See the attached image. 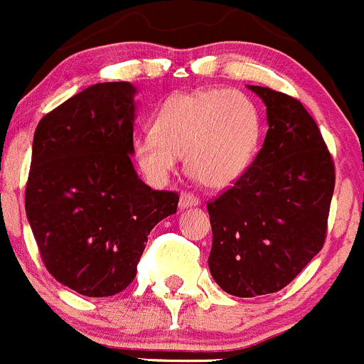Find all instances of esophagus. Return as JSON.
<instances>
[{"label":"esophagus","mask_w":364,"mask_h":364,"mask_svg":"<svg viewBox=\"0 0 364 364\" xmlns=\"http://www.w3.org/2000/svg\"><path fill=\"white\" fill-rule=\"evenodd\" d=\"M200 205V200L196 198L195 195L191 193H182L178 200V207L180 209H189V207H198Z\"/></svg>","instance_id":"34e87169"}]
</instances>
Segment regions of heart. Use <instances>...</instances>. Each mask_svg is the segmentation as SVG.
I'll use <instances>...</instances> for the list:
<instances>
[{"label":"heart","mask_w":364,"mask_h":364,"mask_svg":"<svg viewBox=\"0 0 364 364\" xmlns=\"http://www.w3.org/2000/svg\"><path fill=\"white\" fill-rule=\"evenodd\" d=\"M261 114L240 91L178 92L162 103L151 134L139 137L134 157L151 184H162L184 155L188 175L205 189H225L252 164L261 141Z\"/></svg>","instance_id":"heart-1"}]
</instances>
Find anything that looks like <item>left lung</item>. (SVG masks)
<instances>
[{"label":"left lung","mask_w":364,"mask_h":364,"mask_svg":"<svg viewBox=\"0 0 364 364\" xmlns=\"http://www.w3.org/2000/svg\"><path fill=\"white\" fill-rule=\"evenodd\" d=\"M247 87L266 105L264 144L236 184L207 203L210 275L241 299L282 289L321 250L334 193V162L302 103Z\"/></svg>","instance_id":"obj_1"}]
</instances>
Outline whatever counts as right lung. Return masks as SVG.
<instances>
[{
  "label": "right lung",
  "mask_w": 364,
  "mask_h": 364,
  "mask_svg": "<svg viewBox=\"0 0 364 364\" xmlns=\"http://www.w3.org/2000/svg\"><path fill=\"white\" fill-rule=\"evenodd\" d=\"M137 87L84 89L39 121L26 218L55 280L85 296H112L136 279L148 234L176 213L178 195L154 191L132 164Z\"/></svg>",
  "instance_id": "1"
}]
</instances>
